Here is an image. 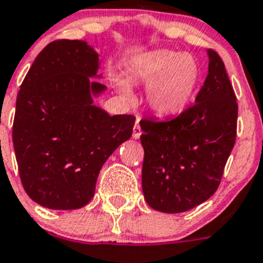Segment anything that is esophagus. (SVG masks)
<instances>
[{"instance_id":"obj_1","label":"esophagus","mask_w":263,"mask_h":263,"mask_svg":"<svg viewBox=\"0 0 263 263\" xmlns=\"http://www.w3.org/2000/svg\"><path fill=\"white\" fill-rule=\"evenodd\" d=\"M142 131H141V127H140L139 122H136L134 126V132H132V136H134V139H140V136H141Z\"/></svg>"}]
</instances>
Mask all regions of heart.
Segmentation results:
<instances>
[{
  "label": "heart",
  "instance_id": "heart-1",
  "mask_svg": "<svg viewBox=\"0 0 263 263\" xmlns=\"http://www.w3.org/2000/svg\"><path fill=\"white\" fill-rule=\"evenodd\" d=\"M131 82L149 86L147 100L159 116L177 114L187 105L200 80V69L191 56L175 51H153L129 63Z\"/></svg>",
  "mask_w": 263,
  "mask_h": 263
}]
</instances>
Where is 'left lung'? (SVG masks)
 <instances>
[{
	"mask_svg": "<svg viewBox=\"0 0 263 263\" xmlns=\"http://www.w3.org/2000/svg\"><path fill=\"white\" fill-rule=\"evenodd\" d=\"M208 58V76L194 105L172 119L140 121L142 193L159 212H186L210 199L235 144V92L222 59L215 50Z\"/></svg>",
	"mask_w": 263,
	"mask_h": 263,
	"instance_id": "8db88e82",
	"label": "left lung"
}]
</instances>
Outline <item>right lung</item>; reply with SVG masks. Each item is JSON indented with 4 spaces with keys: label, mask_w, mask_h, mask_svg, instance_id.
<instances>
[{
    "label": "right lung",
    "mask_w": 263,
    "mask_h": 263,
    "mask_svg": "<svg viewBox=\"0 0 263 263\" xmlns=\"http://www.w3.org/2000/svg\"><path fill=\"white\" fill-rule=\"evenodd\" d=\"M99 55L85 41L56 40L35 58L16 99L12 142L20 180L50 210H78L95 194L104 163L132 135L135 117L93 105L105 90Z\"/></svg>",
    "instance_id": "obj_1"
}]
</instances>
